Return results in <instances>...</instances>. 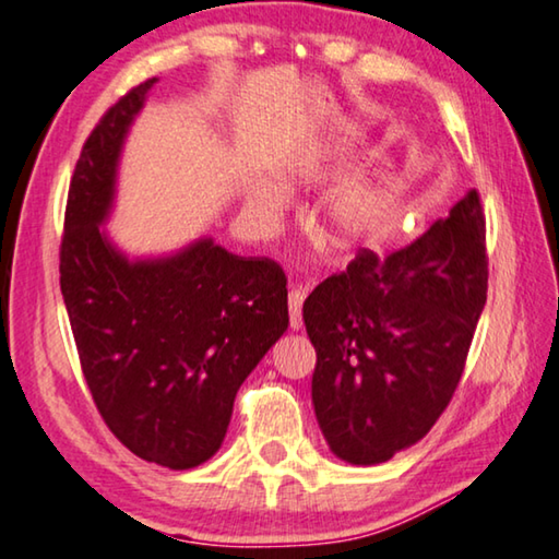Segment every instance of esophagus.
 <instances>
[{
	"label": "esophagus",
	"mask_w": 559,
	"mask_h": 559,
	"mask_svg": "<svg viewBox=\"0 0 559 559\" xmlns=\"http://www.w3.org/2000/svg\"><path fill=\"white\" fill-rule=\"evenodd\" d=\"M308 290L306 288H290L288 290V325L290 331H300V306H304V298H306Z\"/></svg>",
	"instance_id": "1"
}]
</instances>
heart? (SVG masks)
Segmentation results:
<instances>
[{
    "mask_svg": "<svg viewBox=\"0 0 559 559\" xmlns=\"http://www.w3.org/2000/svg\"><path fill=\"white\" fill-rule=\"evenodd\" d=\"M350 139L345 131H333L331 136L306 146L298 158L290 164L286 174V186H306L325 171V166L348 152ZM246 211L255 226L271 228L286 211V193L276 181L255 179L246 189ZM376 214V191L366 179L345 181L323 206L325 228L338 243H350L366 231Z\"/></svg>",
    "mask_w": 559,
    "mask_h": 559,
    "instance_id": "obj_1",
    "label": "heart"
}]
</instances>
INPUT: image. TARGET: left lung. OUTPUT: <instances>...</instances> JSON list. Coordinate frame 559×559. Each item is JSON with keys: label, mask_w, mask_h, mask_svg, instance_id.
Listing matches in <instances>:
<instances>
[{"label": "left lung", "mask_w": 559, "mask_h": 559, "mask_svg": "<svg viewBox=\"0 0 559 559\" xmlns=\"http://www.w3.org/2000/svg\"><path fill=\"white\" fill-rule=\"evenodd\" d=\"M487 298L485 218L467 191L383 261L360 251L304 304L316 420L335 457L380 465L428 436L463 376Z\"/></svg>", "instance_id": "left-lung-1"}]
</instances>
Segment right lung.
<instances>
[{"label": "right lung", "mask_w": 559, "mask_h": 559, "mask_svg": "<svg viewBox=\"0 0 559 559\" xmlns=\"http://www.w3.org/2000/svg\"><path fill=\"white\" fill-rule=\"evenodd\" d=\"M158 79L139 84L86 139L69 186L61 296L88 391L131 453L189 471L218 453L234 397L288 328L286 276L211 236L129 255L106 234L129 129Z\"/></svg>", "instance_id": "obj_1"}]
</instances>
